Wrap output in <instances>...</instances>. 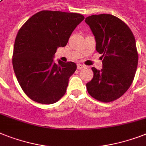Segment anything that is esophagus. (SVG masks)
Wrapping results in <instances>:
<instances>
[{
  "instance_id": "34e87169",
  "label": "esophagus",
  "mask_w": 146,
  "mask_h": 146,
  "mask_svg": "<svg viewBox=\"0 0 146 146\" xmlns=\"http://www.w3.org/2000/svg\"><path fill=\"white\" fill-rule=\"evenodd\" d=\"M85 66L83 64H77V69L78 70H80V69H82V68H85Z\"/></svg>"
}]
</instances>
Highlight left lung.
<instances>
[{"label": "left lung", "mask_w": 146, "mask_h": 146, "mask_svg": "<svg viewBox=\"0 0 146 146\" xmlns=\"http://www.w3.org/2000/svg\"><path fill=\"white\" fill-rule=\"evenodd\" d=\"M85 22L103 60L100 70L92 68L94 76L86 84L88 92L101 102L113 101L127 91L134 79L138 64L135 37L126 24L110 14L90 15Z\"/></svg>", "instance_id": "1"}]
</instances>
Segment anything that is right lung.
Here are the masks:
<instances>
[{"instance_id": "right-lung-1", "label": "right lung", "mask_w": 146, "mask_h": 146, "mask_svg": "<svg viewBox=\"0 0 146 146\" xmlns=\"http://www.w3.org/2000/svg\"><path fill=\"white\" fill-rule=\"evenodd\" d=\"M85 17L75 13L42 10L32 15L18 32L13 66L28 98L42 104L56 103L64 95L74 62H54L58 47L67 45L72 32Z\"/></svg>"}]
</instances>
